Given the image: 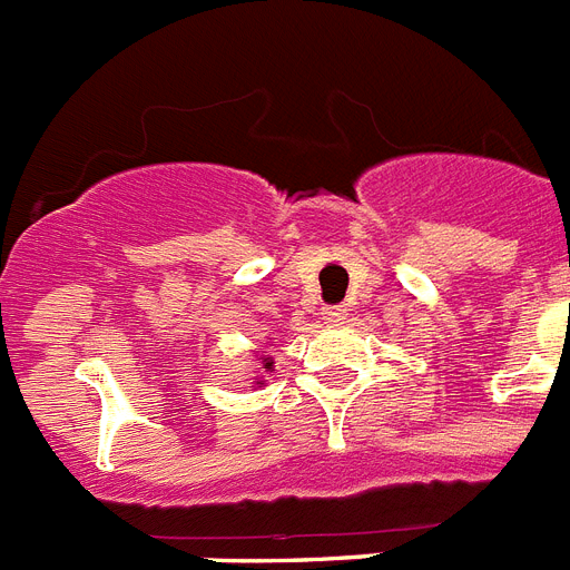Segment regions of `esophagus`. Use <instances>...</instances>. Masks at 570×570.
I'll use <instances>...</instances> for the list:
<instances>
[{
	"instance_id": "34e87169",
	"label": "esophagus",
	"mask_w": 570,
	"mask_h": 570,
	"mask_svg": "<svg viewBox=\"0 0 570 570\" xmlns=\"http://www.w3.org/2000/svg\"><path fill=\"white\" fill-rule=\"evenodd\" d=\"M322 318H325L327 325H342V322L348 318V309L340 307V304H333V307L322 309Z\"/></svg>"
}]
</instances>
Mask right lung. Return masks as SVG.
Segmentation results:
<instances>
[{
	"mask_svg": "<svg viewBox=\"0 0 570 570\" xmlns=\"http://www.w3.org/2000/svg\"><path fill=\"white\" fill-rule=\"evenodd\" d=\"M263 365H266V368H272V363H269V357H266V360H263Z\"/></svg>",
	"mask_w": 570,
	"mask_h": 570,
	"instance_id": "obj_1",
	"label": "right lung"
}]
</instances>
